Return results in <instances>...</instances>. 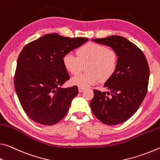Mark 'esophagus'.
<instances>
[{"label": "esophagus", "mask_w": 160, "mask_h": 160, "mask_svg": "<svg viewBox=\"0 0 160 160\" xmlns=\"http://www.w3.org/2000/svg\"><path fill=\"white\" fill-rule=\"evenodd\" d=\"M78 91H79V92H83V91L85 90V88H82V87H78Z\"/></svg>", "instance_id": "esophagus-1"}]
</instances>
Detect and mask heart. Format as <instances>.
<instances>
[{
	"mask_svg": "<svg viewBox=\"0 0 160 160\" xmlns=\"http://www.w3.org/2000/svg\"><path fill=\"white\" fill-rule=\"evenodd\" d=\"M77 57L71 53L64 54L62 63L68 72L77 74L85 66L86 72L74 76L71 79L72 85L86 88L99 80L106 82L116 72L118 64V55L112 48L96 43H87L78 48Z\"/></svg>",
	"mask_w": 160,
	"mask_h": 160,
	"instance_id": "heart-1",
	"label": "heart"
}]
</instances>
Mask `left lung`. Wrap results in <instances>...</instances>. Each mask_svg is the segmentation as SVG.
<instances>
[{
  "mask_svg": "<svg viewBox=\"0 0 160 160\" xmlns=\"http://www.w3.org/2000/svg\"><path fill=\"white\" fill-rule=\"evenodd\" d=\"M91 41L110 47L118 55L116 72L104 83L111 96L93 90L91 111L104 124L122 123L135 113L145 97L150 77L148 63L143 52L123 37L112 35Z\"/></svg>",
  "mask_w": 160,
  "mask_h": 160,
  "instance_id": "1",
  "label": "left lung"
}]
</instances>
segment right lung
<instances>
[{
  "mask_svg": "<svg viewBox=\"0 0 160 160\" xmlns=\"http://www.w3.org/2000/svg\"><path fill=\"white\" fill-rule=\"evenodd\" d=\"M88 40L47 34L21 51L14 78L15 89L23 110L33 121L52 125L66 116L78 91L76 86L62 87L69 79L62 58Z\"/></svg>",
  "mask_w": 160,
  "mask_h": 160,
  "instance_id": "add662e5",
  "label": "right lung"
}]
</instances>
